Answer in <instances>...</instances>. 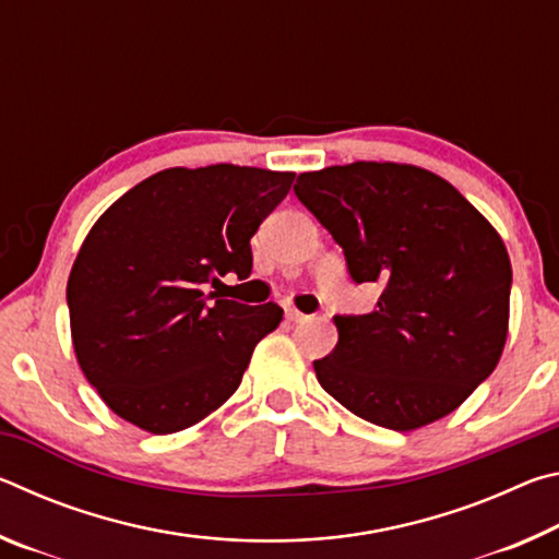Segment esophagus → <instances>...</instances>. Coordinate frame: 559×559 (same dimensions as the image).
Here are the masks:
<instances>
[{
  "instance_id": "34e87169",
  "label": "esophagus",
  "mask_w": 559,
  "mask_h": 559,
  "mask_svg": "<svg viewBox=\"0 0 559 559\" xmlns=\"http://www.w3.org/2000/svg\"><path fill=\"white\" fill-rule=\"evenodd\" d=\"M283 310H286V318L290 320V323H302V320H308L306 313H300V310H296L293 306H286Z\"/></svg>"
}]
</instances>
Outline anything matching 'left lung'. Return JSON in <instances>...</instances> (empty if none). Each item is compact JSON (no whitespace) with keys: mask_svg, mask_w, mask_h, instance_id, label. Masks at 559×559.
Masks as SVG:
<instances>
[{"mask_svg":"<svg viewBox=\"0 0 559 559\" xmlns=\"http://www.w3.org/2000/svg\"><path fill=\"white\" fill-rule=\"evenodd\" d=\"M293 192L343 246L349 278L380 283L367 316H335L323 390L365 421L412 431L496 370L513 269L488 219L447 179L396 163L302 173Z\"/></svg>","mask_w":559,"mask_h":559,"instance_id":"8db88e82","label":"left lung"}]
</instances>
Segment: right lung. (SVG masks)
I'll use <instances>...</instances> for the list:
<instances>
[{
	"label": "right lung",
	"mask_w": 559,
	"mask_h": 559,
	"mask_svg": "<svg viewBox=\"0 0 559 559\" xmlns=\"http://www.w3.org/2000/svg\"><path fill=\"white\" fill-rule=\"evenodd\" d=\"M293 177L239 165L163 169L93 224L66 300L81 370L120 419L175 433L239 390L283 310L206 302L202 286L251 276V236Z\"/></svg>",
	"instance_id": "obj_1"
}]
</instances>
